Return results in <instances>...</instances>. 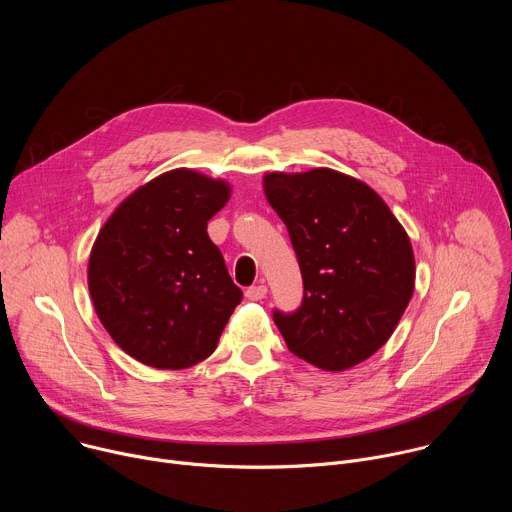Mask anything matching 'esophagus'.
<instances>
[{"mask_svg":"<svg viewBox=\"0 0 512 512\" xmlns=\"http://www.w3.org/2000/svg\"><path fill=\"white\" fill-rule=\"evenodd\" d=\"M265 296H267V285H263V283L251 285V287H247V291H245V298L251 300V302H259V300H263Z\"/></svg>","mask_w":512,"mask_h":512,"instance_id":"34e87169","label":"esophagus"}]
</instances>
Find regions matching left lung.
<instances>
[{
	"instance_id": "1",
	"label": "left lung",
	"mask_w": 512,
	"mask_h": 512,
	"mask_svg": "<svg viewBox=\"0 0 512 512\" xmlns=\"http://www.w3.org/2000/svg\"><path fill=\"white\" fill-rule=\"evenodd\" d=\"M263 186L304 279L302 306L273 310V322L296 356L346 371L391 338L413 296L409 237L385 200L346 174L271 172Z\"/></svg>"
}]
</instances>
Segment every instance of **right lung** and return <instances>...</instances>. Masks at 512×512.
<instances>
[{
  "instance_id": "obj_1",
  "label": "right lung",
  "mask_w": 512,
  "mask_h": 512,
  "mask_svg": "<svg viewBox=\"0 0 512 512\" xmlns=\"http://www.w3.org/2000/svg\"><path fill=\"white\" fill-rule=\"evenodd\" d=\"M231 186L194 170L166 172L127 196L89 259V291L111 338L154 369L210 356L243 291L206 225Z\"/></svg>"
}]
</instances>
